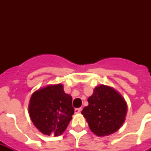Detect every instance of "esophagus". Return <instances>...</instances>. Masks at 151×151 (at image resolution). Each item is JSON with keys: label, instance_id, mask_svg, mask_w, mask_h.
Masks as SVG:
<instances>
[{"label": "esophagus", "instance_id": "obj_1", "mask_svg": "<svg viewBox=\"0 0 151 151\" xmlns=\"http://www.w3.org/2000/svg\"><path fill=\"white\" fill-rule=\"evenodd\" d=\"M81 110H82V109H81V107L76 108L75 110H74V112H75V114H78V113H80L81 111Z\"/></svg>", "mask_w": 151, "mask_h": 151}]
</instances>
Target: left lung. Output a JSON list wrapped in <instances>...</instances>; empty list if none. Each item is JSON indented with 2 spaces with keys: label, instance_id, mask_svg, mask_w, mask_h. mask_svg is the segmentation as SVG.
Returning <instances> with one entry per match:
<instances>
[{
  "label": "left lung",
  "instance_id": "left-lung-1",
  "mask_svg": "<svg viewBox=\"0 0 151 151\" xmlns=\"http://www.w3.org/2000/svg\"><path fill=\"white\" fill-rule=\"evenodd\" d=\"M88 106L81 114L90 129L98 136H108L121 128L127 113L124 99L114 88L99 85L88 99Z\"/></svg>",
  "mask_w": 151,
  "mask_h": 151
}]
</instances>
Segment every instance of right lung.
Returning <instances> with one entry per match:
<instances>
[{"mask_svg":"<svg viewBox=\"0 0 151 151\" xmlns=\"http://www.w3.org/2000/svg\"><path fill=\"white\" fill-rule=\"evenodd\" d=\"M31 121L45 135L60 136L70 122L74 109L72 97L63 85H48L34 92L29 105Z\"/></svg>","mask_w":151,"mask_h":151,"instance_id":"add662e5","label":"right lung"}]
</instances>
